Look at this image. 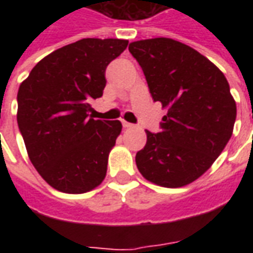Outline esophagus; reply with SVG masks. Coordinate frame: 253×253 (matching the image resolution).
<instances>
[{
    "mask_svg": "<svg viewBox=\"0 0 253 253\" xmlns=\"http://www.w3.org/2000/svg\"><path fill=\"white\" fill-rule=\"evenodd\" d=\"M122 125H123V127H125V128H131L132 127L131 123H128V122H126V121L122 122Z\"/></svg>",
    "mask_w": 253,
    "mask_h": 253,
    "instance_id": "obj_1",
    "label": "esophagus"
}]
</instances>
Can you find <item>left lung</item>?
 <instances>
[{"mask_svg":"<svg viewBox=\"0 0 253 253\" xmlns=\"http://www.w3.org/2000/svg\"><path fill=\"white\" fill-rule=\"evenodd\" d=\"M154 101L167 108L161 131H146L135 156L146 180L168 188L201 177L229 142L236 101L226 77L201 52L169 38L130 43Z\"/></svg>","mask_w":253,"mask_h":253,"instance_id":"left-lung-1","label":"left lung"}]
</instances>
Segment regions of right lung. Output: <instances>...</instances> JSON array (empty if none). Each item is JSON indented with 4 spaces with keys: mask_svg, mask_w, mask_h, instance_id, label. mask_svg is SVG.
I'll use <instances>...</instances> for the list:
<instances>
[{
    "mask_svg": "<svg viewBox=\"0 0 253 253\" xmlns=\"http://www.w3.org/2000/svg\"><path fill=\"white\" fill-rule=\"evenodd\" d=\"M123 39H81L38 62L17 93V125L39 175L55 190L84 194L101 184L119 121H94L105 69L126 50Z\"/></svg>",
    "mask_w": 253,
    "mask_h": 253,
    "instance_id": "obj_1",
    "label": "right lung"
}]
</instances>
